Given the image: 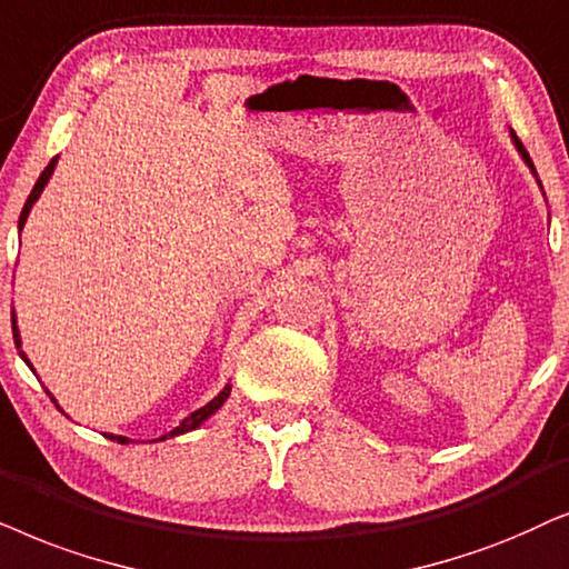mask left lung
Wrapping results in <instances>:
<instances>
[{
    "label": "left lung",
    "mask_w": 569,
    "mask_h": 569,
    "mask_svg": "<svg viewBox=\"0 0 569 569\" xmlns=\"http://www.w3.org/2000/svg\"><path fill=\"white\" fill-rule=\"evenodd\" d=\"M512 138H515V134H512ZM515 146H518V150H520V153H522V158H526V161H528V166H531V169H533L531 158H528V153H526V148H522V142H520L518 138H515Z\"/></svg>",
    "instance_id": "1"
}]
</instances>
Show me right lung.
I'll use <instances>...</instances> for the list:
<instances>
[{"label":"right lung","mask_w":569,"mask_h":569,"mask_svg":"<svg viewBox=\"0 0 569 569\" xmlns=\"http://www.w3.org/2000/svg\"><path fill=\"white\" fill-rule=\"evenodd\" d=\"M54 166H57V158H54V161H51V163L47 166V169H43V173H41V177H38V181H36L33 192L28 194L26 206H22V213H20V229H22V226H26V218H28V213H30V206H33V202L38 200V194H41L43 184H47V181H49L51 171H54ZM12 336H14V346H20V332H18V325H12ZM20 356H22V359H26V353H22V351H20ZM26 361H28V359H26ZM229 392H231V388H229V385H226V388H223L221 392H218V396H216L213 400H210V403H206V406H202V408H197V411L189 413L187 419L181 421L177 429L169 431V435H163L161 439H166V437H177V435H184V431L200 427V423L206 421L210 413H216L218 408H221V406L226 403V398H229ZM111 439H117V442H121V445H124V442H130V439H127V437H113V435H111Z\"/></svg>","instance_id":"1"}]
</instances>
